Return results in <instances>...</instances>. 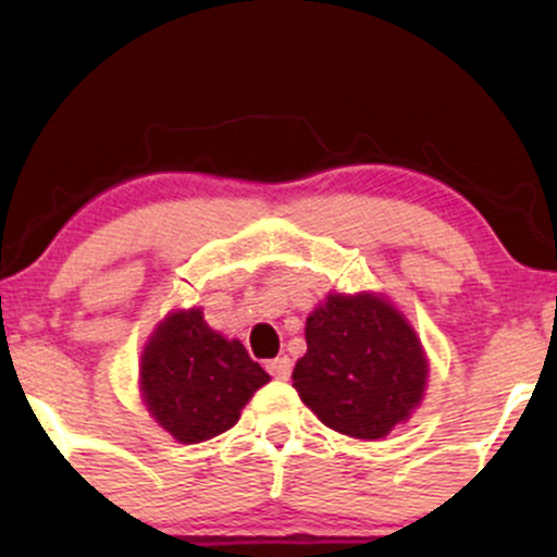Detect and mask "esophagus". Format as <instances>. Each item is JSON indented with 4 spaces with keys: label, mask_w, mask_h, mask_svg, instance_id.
<instances>
[{
    "label": "esophagus",
    "mask_w": 557,
    "mask_h": 557,
    "mask_svg": "<svg viewBox=\"0 0 557 557\" xmlns=\"http://www.w3.org/2000/svg\"><path fill=\"white\" fill-rule=\"evenodd\" d=\"M267 372H270L274 380H287V376H290V359H287V356H277V359L267 361Z\"/></svg>",
    "instance_id": "34e87169"
}]
</instances>
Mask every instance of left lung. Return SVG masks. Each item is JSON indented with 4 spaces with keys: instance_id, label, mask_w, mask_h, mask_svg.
Wrapping results in <instances>:
<instances>
[{
    "instance_id": "left-lung-1",
    "label": "left lung",
    "mask_w": 557,
    "mask_h": 557,
    "mask_svg": "<svg viewBox=\"0 0 557 557\" xmlns=\"http://www.w3.org/2000/svg\"><path fill=\"white\" fill-rule=\"evenodd\" d=\"M426 374L421 341L389 300L330 293L306 319V354L293 369V387L330 430L380 440L411 417Z\"/></svg>"
}]
</instances>
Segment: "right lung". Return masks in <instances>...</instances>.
<instances>
[{"label":"right lung","mask_w":557,"mask_h":557,"mask_svg":"<svg viewBox=\"0 0 557 557\" xmlns=\"http://www.w3.org/2000/svg\"><path fill=\"white\" fill-rule=\"evenodd\" d=\"M270 374L240 341L203 322L201 309L172 311L140 356V393L149 413L177 443L194 445L227 432Z\"/></svg>","instance_id":"obj_1"}]
</instances>
